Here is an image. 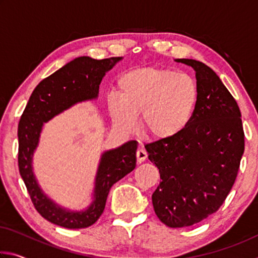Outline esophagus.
I'll use <instances>...</instances> for the list:
<instances>
[{
  "mask_svg": "<svg viewBox=\"0 0 258 258\" xmlns=\"http://www.w3.org/2000/svg\"><path fill=\"white\" fill-rule=\"evenodd\" d=\"M147 156H148V154H147V151L145 150V149H139L138 151H137V159H138V163L139 164H141V163H143V161H145L146 159H147Z\"/></svg>",
  "mask_w": 258,
  "mask_h": 258,
  "instance_id": "esophagus-1",
  "label": "esophagus"
}]
</instances>
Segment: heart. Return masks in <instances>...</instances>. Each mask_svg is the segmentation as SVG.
<instances>
[{
	"instance_id": "heart-1",
	"label": "heart",
	"mask_w": 258,
	"mask_h": 258,
	"mask_svg": "<svg viewBox=\"0 0 258 258\" xmlns=\"http://www.w3.org/2000/svg\"><path fill=\"white\" fill-rule=\"evenodd\" d=\"M118 94L108 95L115 123L133 130L142 112V127L156 140H171L184 132L198 104V87L190 76L159 67L135 68L117 81Z\"/></svg>"
}]
</instances>
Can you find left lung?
<instances>
[{"mask_svg":"<svg viewBox=\"0 0 258 258\" xmlns=\"http://www.w3.org/2000/svg\"><path fill=\"white\" fill-rule=\"evenodd\" d=\"M194 68L198 104L184 132L146 146L161 181L152 194L156 215L169 228H184L215 213L228 197L244 150L241 112L216 73L200 61Z\"/></svg>","mask_w":258,"mask_h":258,"instance_id":"left-lung-1","label":"left lung"}]
</instances>
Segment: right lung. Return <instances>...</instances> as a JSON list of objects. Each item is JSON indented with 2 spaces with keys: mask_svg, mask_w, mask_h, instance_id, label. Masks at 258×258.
Wrapping results in <instances>:
<instances>
[{
  "mask_svg": "<svg viewBox=\"0 0 258 258\" xmlns=\"http://www.w3.org/2000/svg\"><path fill=\"white\" fill-rule=\"evenodd\" d=\"M121 56L102 60L78 56L43 80L33 91L18 125V166L36 211L51 223L67 229L94 224L103 213L110 187L137 165L138 142L128 141L104 151L95 174L92 203L83 211H72L47 197L34 174L33 157L40 143L43 125L74 104L95 100L106 73Z\"/></svg>",
  "mask_w": 258,
  "mask_h": 258,
  "instance_id": "add662e5",
  "label": "right lung"
}]
</instances>
